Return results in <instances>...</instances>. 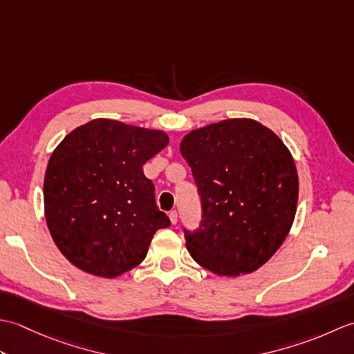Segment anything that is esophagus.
Wrapping results in <instances>:
<instances>
[{
  "instance_id": "1",
  "label": "esophagus",
  "mask_w": 354,
  "mask_h": 354,
  "mask_svg": "<svg viewBox=\"0 0 354 354\" xmlns=\"http://www.w3.org/2000/svg\"><path fill=\"white\" fill-rule=\"evenodd\" d=\"M169 217H170V222L175 225L176 222H178V213H176V209H171V212L169 213Z\"/></svg>"
}]
</instances>
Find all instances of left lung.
I'll return each mask as SVG.
<instances>
[{"label":"left lung","instance_id":"8db88e82","mask_svg":"<svg viewBox=\"0 0 354 354\" xmlns=\"http://www.w3.org/2000/svg\"><path fill=\"white\" fill-rule=\"evenodd\" d=\"M181 153L202 208L199 228H184L194 261L228 277L265 265L297 213L298 175L288 147L255 120L232 118L185 135Z\"/></svg>","mask_w":354,"mask_h":354}]
</instances>
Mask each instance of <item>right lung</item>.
I'll return each instance as SVG.
<instances>
[{"label": "right lung", "instance_id": "add662e5", "mask_svg": "<svg viewBox=\"0 0 354 354\" xmlns=\"http://www.w3.org/2000/svg\"><path fill=\"white\" fill-rule=\"evenodd\" d=\"M167 142L161 131L97 118L56 147L44 179L45 219L74 266L122 275L145 260L155 232L170 227L142 173Z\"/></svg>", "mask_w": 354, "mask_h": 354}]
</instances>
